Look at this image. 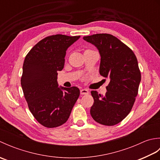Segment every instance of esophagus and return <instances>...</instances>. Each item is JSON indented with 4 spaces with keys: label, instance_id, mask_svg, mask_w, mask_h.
<instances>
[{
    "label": "esophagus",
    "instance_id": "obj_1",
    "mask_svg": "<svg viewBox=\"0 0 160 160\" xmlns=\"http://www.w3.org/2000/svg\"><path fill=\"white\" fill-rule=\"evenodd\" d=\"M89 93V91L86 89H83L80 90V94L81 95H88Z\"/></svg>",
    "mask_w": 160,
    "mask_h": 160
}]
</instances>
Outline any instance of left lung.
<instances>
[{
  "mask_svg": "<svg viewBox=\"0 0 160 160\" xmlns=\"http://www.w3.org/2000/svg\"><path fill=\"white\" fill-rule=\"evenodd\" d=\"M83 39L99 51L100 74L109 80L104 96L91 91L94 103L91 115L101 124H117L130 113L138 93L141 73L136 56L113 35L97 33Z\"/></svg>",
  "mask_w": 160,
  "mask_h": 160,
  "instance_id": "8db88e82",
  "label": "left lung"
}]
</instances>
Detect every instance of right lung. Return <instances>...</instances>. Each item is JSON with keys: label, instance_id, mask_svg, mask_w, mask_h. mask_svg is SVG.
Segmentation results:
<instances>
[{"label": "right lung", "instance_id": "add662e5", "mask_svg": "<svg viewBox=\"0 0 160 160\" xmlns=\"http://www.w3.org/2000/svg\"><path fill=\"white\" fill-rule=\"evenodd\" d=\"M78 36L56 34L40 40L26 56L21 86L30 111L40 124L54 128L64 124L80 96L76 87H59L58 71H62L67 49Z\"/></svg>", "mask_w": 160, "mask_h": 160}]
</instances>
